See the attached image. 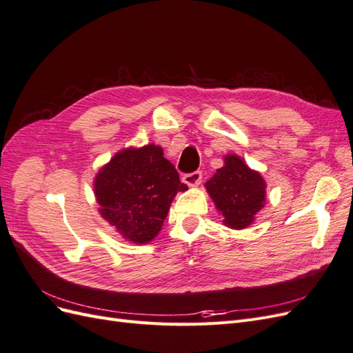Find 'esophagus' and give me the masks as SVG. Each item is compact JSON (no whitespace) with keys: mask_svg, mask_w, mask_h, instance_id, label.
I'll return each instance as SVG.
<instances>
[{"mask_svg":"<svg viewBox=\"0 0 353 353\" xmlns=\"http://www.w3.org/2000/svg\"><path fill=\"white\" fill-rule=\"evenodd\" d=\"M183 183H185L188 187H197L201 183V172L200 170H196V172L185 174L183 176Z\"/></svg>","mask_w":353,"mask_h":353,"instance_id":"obj_1","label":"esophagus"}]
</instances>
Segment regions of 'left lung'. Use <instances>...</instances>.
<instances>
[{
  "label": "left lung",
  "instance_id": "1",
  "mask_svg": "<svg viewBox=\"0 0 353 353\" xmlns=\"http://www.w3.org/2000/svg\"><path fill=\"white\" fill-rule=\"evenodd\" d=\"M205 187L223 218V225L232 230L252 225L266 201L265 179L237 154L223 156V166L216 169Z\"/></svg>",
  "mask_w": 353,
  "mask_h": 353
}]
</instances>
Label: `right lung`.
Wrapping results in <instances>:
<instances>
[{"instance_id":"add662e5","label":"right lung","mask_w":353,"mask_h":353,"mask_svg":"<svg viewBox=\"0 0 353 353\" xmlns=\"http://www.w3.org/2000/svg\"><path fill=\"white\" fill-rule=\"evenodd\" d=\"M185 190L175 166L156 144L123 148L94 178L101 218L134 244L156 239L170 203L178 191Z\"/></svg>"}]
</instances>
